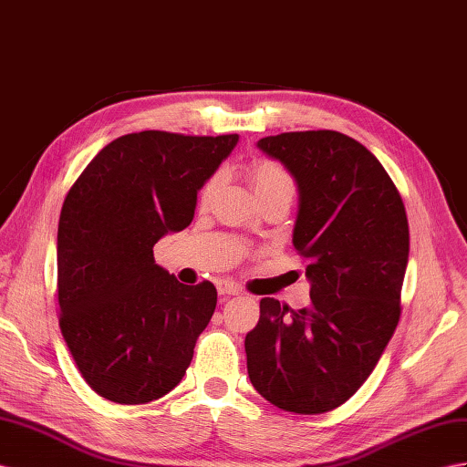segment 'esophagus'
<instances>
[{
	"label": "esophagus",
	"instance_id": "esophagus-1",
	"mask_svg": "<svg viewBox=\"0 0 467 467\" xmlns=\"http://www.w3.org/2000/svg\"><path fill=\"white\" fill-rule=\"evenodd\" d=\"M217 290H219V294H221L223 297H229V296H238V294H241V290H238V285H236V284H233V282H226V280H223V282H219V284H217Z\"/></svg>",
	"mask_w": 467,
	"mask_h": 467
}]
</instances>
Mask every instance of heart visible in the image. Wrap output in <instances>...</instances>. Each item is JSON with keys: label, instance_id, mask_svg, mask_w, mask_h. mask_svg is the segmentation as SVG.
<instances>
[{"label": "heart", "instance_id": "b5f03b06", "mask_svg": "<svg viewBox=\"0 0 467 467\" xmlns=\"http://www.w3.org/2000/svg\"><path fill=\"white\" fill-rule=\"evenodd\" d=\"M248 182L253 185L254 193L258 199H266L274 195H282V197H294V179L285 170L284 165L272 160H258L254 163H250L248 167ZM221 183V173H213L211 177L205 179V183L199 189V205H207V202L213 199L214 191H217Z\"/></svg>", "mask_w": 467, "mask_h": 467}]
</instances>
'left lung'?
<instances>
[{
	"instance_id": "1",
	"label": "left lung",
	"mask_w": 467,
	"mask_h": 467,
	"mask_svg": "<svg viewBox=\"0 0 467 467\" xmlns=\"http://www.w3.org/2000/svg\"><path fill=\"white\" fill-rule=\"evenodd\" d=\"M256 146L296 179L292 241L307 260L312 304L262 297L244 339L248 377L282 410L324 414L368 379L399 326L410 246L404 202L375 155L339 131H285Z\"/></svg>"
}]
</instances>
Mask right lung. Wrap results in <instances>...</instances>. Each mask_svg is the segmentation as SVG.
I'll return each instance as SVG.
<instances>
[{"instance_id": "obj_1", "label": "right lung", "mask_w": 467, "mask_h": 467, "mask_svg": "<svg viewBox=\"0 0 467 467\" xmlns=\"http://www.w3.org/2000/svg\"><path fill=\"white\" fill-rule=\"evenodd\" d=\"M238 134L146 130L102 148L70 187L57 233L58 326L88 387L146 404L182 382L217 290L155 265L153 244L191 224L197 191Z\"/></svg>"}]
</instances>
